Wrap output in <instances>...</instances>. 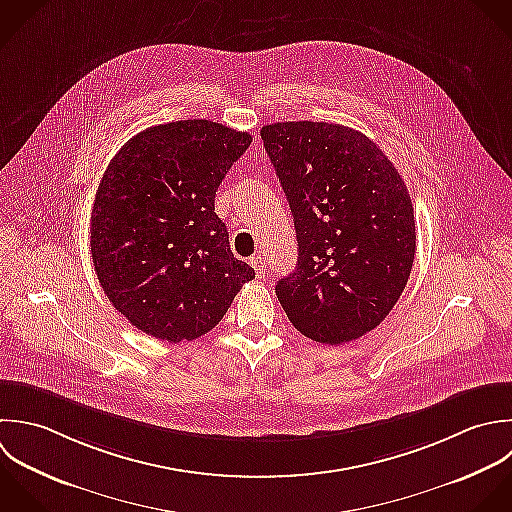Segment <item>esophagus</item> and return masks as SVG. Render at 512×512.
<instances>
[{"label":"esophagus","mask_w":512,"mask_h":512,"mask_svg":"<svg viewBox=\"0 0 512 512\" xmlns=\"http://www.w3.org/2000/svg\"><path fill=\"white\" fill-rule=\"evenodd\" d=\"M249 263H251V267L255 269V273H257V277H259V279H261V277H265V259H263L261 255L251 257V259H249Z\"/></svg>","instance_id":"esophagus-1"}]
</instances>
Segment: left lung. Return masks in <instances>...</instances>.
<instances>
[{
    "label": "left lung",
    "mask_w": 512,
    "mask_h": 512,
    "mask_svg": "<svg viewBox=\"0 0 512 512\" xmlns=\"http://www.w3.org/2000/svg\"><path fill=\"white\" fill-rule=\"evenodd\" d=\"M261 139L299 243L295 271L275 287L289 321L325 345L363 337L395 307L413 269L403 177L367 135L339 123H271Z\"/></svg>",
    "instance_id": "8db88e82"
}]
</instances>
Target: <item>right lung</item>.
I'll list each match as a JSON object with an SVG mask.
<instances>
[{"label": "right lung", "mask_w": 512, "mask_h": 512, "mask_svg": "<svg viewBox=\"0 0 512 512\" xmlns=\"http://www.w3.org/2000/svg\"><path fill=\"white\" fill-rule=\"evenodd\" d=\"M251 145L209 119L149 127L107 165L91 209V257L109 303L169 343L211 331L253 267L233 257L215 191Z\"/></svg>", "instance_id": "right-lung-1"}]
</instances>
